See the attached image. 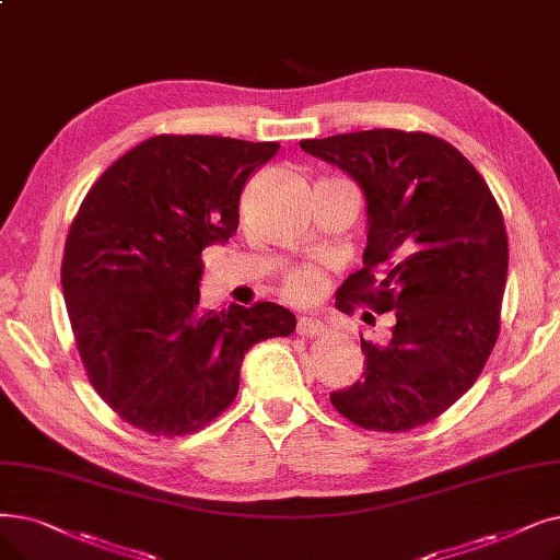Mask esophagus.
Masks as SVG:
<instances>
[{"instance_id":"1","label":"esophagus","mask_w":560,"mask_h":560,"mask_svg":"<svg viewBox=\"0 0 560 560\" xmlns=\"http://www.w3.org/2000/svg\"><path fill=\"white\" fill-rule=\"evenodd\" d=\"M325 331H327V327H325L320 320L300 318V323H298V334H300V336H306V338L320 336V334H325Z\"/></svg>"}]
</instances>
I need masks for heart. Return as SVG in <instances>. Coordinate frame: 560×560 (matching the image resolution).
<instances>
[{"label":"heart","instance_id":"1","mask_svg":"<svg viewBox=\"0 0 560 560\" xmlns=\"http://www.w3.org/2000/svg\"><path fill=\"white\" fill-rule=\"evenodd\" d=\"M325 290H327V277L311 265L293 267V270L283 277L285 300H290L293 304H300V306H306V304H313L315 300H320Z\"/></svg>","mask_w":560,"mask_h":560}]
</instances>
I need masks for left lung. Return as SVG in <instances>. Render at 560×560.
<instances>
[{
  "mask_svg": "<svg viewBox=\"0 0 560 560\" xmlns=\"http://www.w3.org/2000/svg\"><path fill=\"white\" fill-rule=\"evenodd\" d=\"M300 145L366 194L369 247L336 306L396 315L384 343L361 338V382L329 400L366 430L425 425L469 392L499 338L508 275L501 208L476 166L428 132L382 128Z\"/></svg>",
  "mask_w": 560,
  "mask_h": 560,
  "instance_id": "1",
  "label": "left lung"
}]
</instances>
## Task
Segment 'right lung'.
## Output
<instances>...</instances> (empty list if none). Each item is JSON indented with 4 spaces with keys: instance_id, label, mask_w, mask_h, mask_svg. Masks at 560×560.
I'll return each instance as SVG.
<instances>
[{
    "instance_id": "1",
    "label": "right lung",
    "mask_w": 560,
    "mask_h": 560,
    "mask_svg": "<svg viewBox=\"0 0 560 560\" xmlns=\"http://www.w3.org/2000/svg\"><path fill=\"white\" fill-rule=\"evenodd\" d=\"M277 141L158 135L91 185L70 224L61 285L91 386L151 436H185L235 400L240 363L290 336L275 302L206 308L201 252L237 231L247 178Z\"/></svg>"
}]
</instances>
